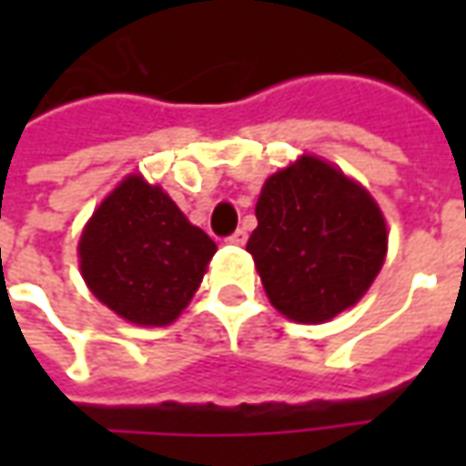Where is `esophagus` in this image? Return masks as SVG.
Listing matches in <instances>:
<instances>
[{
  "label": "esophagus",
  "instance_id": "1",
  "mask_svg": "<svg viewBox=\"0 0 466 466\" xmlns=\"http://www.w3.org/2000/svg\"><path fill=\"white\" fill-rule=\"evenodd\" d=\"M227 242L237 244V247H242V244L247 242V232H244V229H237V232L227 237Z\"/></svg>",
  "mask_w": 466,
  "mask_h": 466
}]
</instances>
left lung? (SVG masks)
<instances>
[{
  "label": "left lung",
  "mask_w": 466,
  "mask_h": 466,
  "mask_svg": "<svg viewBox=\"0 0 466 466\" xmlns=\"http://www.w3.org/2000/svg\"><path fill=\"white\" fill-rule=\"evenodd\" d=\"M247 242L269 302L294 322H329L360 302L387 257V224L371 194L304 154L272 174Z\"/></svg>",
  "instance_id": "1"
}]
</instances>
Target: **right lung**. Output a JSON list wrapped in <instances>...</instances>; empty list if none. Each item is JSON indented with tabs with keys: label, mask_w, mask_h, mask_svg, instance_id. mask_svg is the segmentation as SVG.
Returning <instances> with one entry per match:
<instances>
[{
	"label": "right lung",
	"mask_w": 466,
	"mask_h": 466,
	"mask_svg": "<svg viewBox=\"0 0 466 466\" xmlns=\"http://www.w3.org/2000/svg\"><path fill=\"white\" fill-rule=\"evenodd\" d=\"M217 244L142 177H127L96 207L79 239L86 287L122 319L172 324L202 282Z\"/></svg>",
	"instance_id": "1"
}]
</instances>
